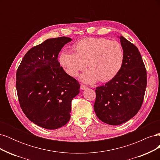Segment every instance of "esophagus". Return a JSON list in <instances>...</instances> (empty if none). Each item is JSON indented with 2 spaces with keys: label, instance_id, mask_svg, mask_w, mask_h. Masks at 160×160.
<instances>
[{
  "label": "esophagus",
  "instance_id": "1",
  "mask_svg": "<svg viewBox=\"0 0 160 160\" xmlns=\"http://www.w3.org/2000/svg\"><path fill=\"white\" fill-rule=\"evenodd\" d=\"M86 89H88V87H86L85 85H81V89L85 90Z\"/></svg>",
  "mask_w": 160,
  "mask_h": 160
}]
</instances>
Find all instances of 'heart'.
Returning a JSON list of instances; mask_svg holds the SVG:
<instances>
[{"label":"heart","instance_id":"heart-1","mask_svg":"<svg viewBox=\"0 0 160 160\" xmlns=\"http://www.w3.org/2000/svg\"><path fill=\"white\" fill-rule=\"evenodd\" d=\"M75 52L63 51L60 55L61 65L71 77H77L87 66L90 68L81 76L86 83L92 84L100 79L107 82L118 75L124 61V52L117 41L104 38H88L81 40Z\"/></svg>","mask_w":160,"mask_h":160}]
</instances>
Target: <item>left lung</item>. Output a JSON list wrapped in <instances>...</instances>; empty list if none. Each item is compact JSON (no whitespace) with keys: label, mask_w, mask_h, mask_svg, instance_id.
<instances>
[{"label":"left lung","mask_w":160,"mask_h":160,"mask_svg":"<svg viewBox=\"0 0 160 160\" xmlns=\"http://www.w3.org/2000/svg\"><path fill=\"white\" fill-rule=\"evenodd\" d=\"M119 38L124 52L122 67L113 79L96 88L94 104L98 118L111 125L124 123L138 113L147 85L146 69L137 47Z\"/></svg>","instance_id":"1"}]
</instances>
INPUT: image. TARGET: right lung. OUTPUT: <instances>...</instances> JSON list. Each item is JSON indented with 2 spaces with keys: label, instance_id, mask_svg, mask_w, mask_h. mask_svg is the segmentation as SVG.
I'll list each match as a JSON object with an SVG mask.
<instances>
[{
  "label": "right lung",
  "instance_id": "1",
  "mask_svg": "<svg viewBox=\"0 0 160 160\" xmlns=\"http://www.w3.org/2000/svg\"><path fill=\"white\" fill-rule=\"evenodd\" d=\"M71 38H49L28 51L17 71L16 87L21 108L31 122L55 129L69 122L71 101L80 85L60 66L57 57Z\"/></svg>",
  "mask_w": 160,
  "mask_h": 160
}]
</instances>
